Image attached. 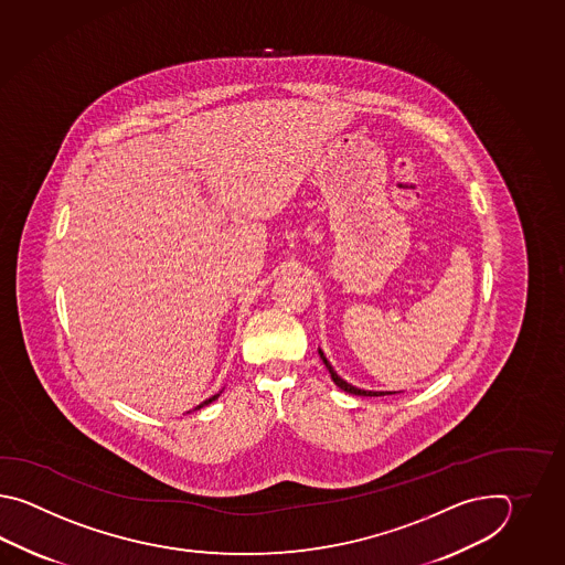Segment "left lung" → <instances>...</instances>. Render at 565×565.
Returning a JSON list of instances; mask_svg holds the SVG:
<instances>
[{
	"instance_id": "8db88e82",
	"label": "left lung",
	"mask_w": 565,
	"mask_h": 565,
	"mask_svg": "<svg viewBox=\"0 0 565 565\" xmlns=\"http://www.w3.org/2000/svg\"><path fill=\"white\" fill-rule=\"evenodd\" d=\"M321 353V360H323L324 367L329 370L331 373V380L335 382V385H339L343 392H348V394H355V396H387V394H392V392H367V390H360V387H355V385L348 384L345 380H341L339 375H337L335 370L331 367V363L324 360L323 351H319Z\"/></svg>"
}]
</instances>
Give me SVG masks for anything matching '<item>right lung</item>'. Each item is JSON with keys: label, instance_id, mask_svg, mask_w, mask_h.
<instances>
[{"label": "right lung", "instance_id": "obj_1", "mask_svg": "<svg viewBox=\"0 0 565 565\" xmlns=\"http://www.w3.org/2000/svg\"><path fill=\"white\" fill-rule=\"evenodd\" d=\"M217 396H214V397H210V399H205L204 404H202V406H205V404H210V402H214V399H216ZM202 406H198V408H202Z\"/></svg>", "mask_w": 565, "mask_h": 565}]
</instances>
